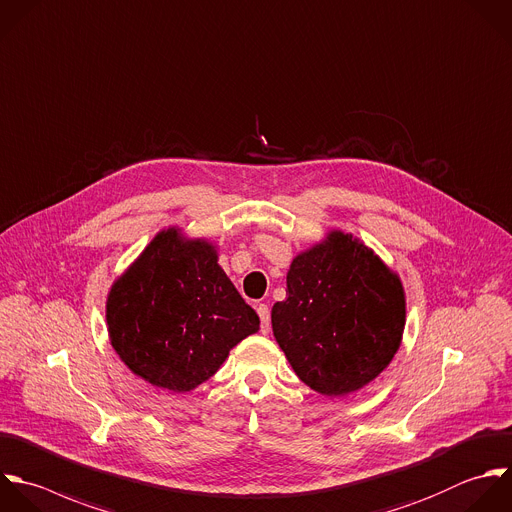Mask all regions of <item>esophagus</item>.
<instances>
[{
  "label": "esophagus",
  "mask_w": 512,
  "mask_h": 512,
  "mask_svg": "<svg viewBox=\"0 0 512 512\" xmlns=\"http://www.w3.org/2000/svg\"><path fill=\"white\" fill-rule=\"evenodd\" d=\"M255 309H257L259 319H261V333L267 335L269 329H271V313H269V307H267L265 303H259Z\"/></svg>",
  "instance_id": "34e87169"
}]
</instances>
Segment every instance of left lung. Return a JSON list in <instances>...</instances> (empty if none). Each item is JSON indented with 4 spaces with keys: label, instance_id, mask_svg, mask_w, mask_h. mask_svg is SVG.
Wrapping results in <instances>:
<instances>
[{
    "label": "left lung",
    "instance_id": "1",
    "mask_svg": "<svg viewBox=\"0 0 512 512\" xmlns=\"http://www.w3.org/2000/svg\"><path fill=\"white\" fill-rule=\"evenodd\" d=\"M405 321L399 273L341 229L293 257L287 299L271 309L275 341L295 375L325 397L375 381L397 355Z\"/></svg>",
    "mask_w": 512,
    "mask_h": 512
}]
</instances>
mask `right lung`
<instances>
[{
    "mask_svg": "<svg viewBox=\"0 0 512 512\" xmlns=\"http://www.w3.org/2000/svg\"><path fill=\"white\" fill-rule=\"evenodd\" d=\"M217 243L161 229L113 281L105 319L113 351L153 387L189 393L259 331L257 313L221 269Z\"/></svg>",
    "mask_w": 512,
    "mask_h": 512,
    "instance_id": "obj_1",
    "label": "right lung"
}]
</instances>
